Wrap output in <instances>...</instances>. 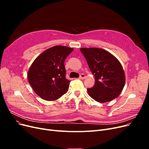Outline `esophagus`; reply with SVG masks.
Listing matches in <instances>:
<instances>
[{
  "label": "esophagus",
  "mask_w": 149,
  "mask_h": 149,
  "mask_svg": "<svg viewBox=\"0 0 149 149\" xmlns=\"http://www.w3.org/2000/svg\"><path fill=\"white\" fill-rule=\"evenodd\" d=\"M85 78H86V75H85L84 74H81L80 75L79 78L80 79H84Z\"/></svg>",
  "instance_id": "1"
}]
</instances>
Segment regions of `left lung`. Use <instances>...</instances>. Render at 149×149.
Here are the masks:
<instances>
[{
  "instance_id": "1",
  "label": "left lung",
  "mask_w": 149,
  "mask_h": 149,
  "mask_svg": "<svg viewBox=\"0 0 149 149\" xmlns=\"http://www.w3.org/2000/svg\"><path fill=\"white\" fill-rule=\"evenodd\" d=\"M95 84L87 89L89 96L99 102H106L118 97L125 83L124 71L120 61L105 49L81 48Z\"/></svg>"
}]
</instances>
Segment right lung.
Returning a JSON list of instances; mask_svg holds the SVG:
<instances>
[{
    "mask_svg": "<svg viewBox=\"0 0 149 149\" xmlns=\"http://www.w3.org/2000/svg\"><path fill=\"white\" fill-rule=\"evenodd\" d=\"M73 51L65 46H54L40 54L30 66L29 83L43 100L55 101L68 91L71 81L66 79L64 62Z\"/></svg>",
    "mask_w": 149,
    "mask_h": 149,
    "instance_id": "obj_1",
    "label": "right lung"
}]
</instances>
